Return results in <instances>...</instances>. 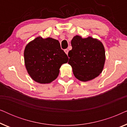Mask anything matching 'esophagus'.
Returning a JSON list of instances; mask_svg holds the SVG:
<instances>
[{
    "label": "esophagus",
    "mask_w": 127,
    "mask_h": 127,
    "mask_svg": "<svg viewBox=\"0 0 127 127\" xmlns=\"http://www.w3.org/2000/svg\"><path fill=\"white\" fill-rule=\"evenodd\" d=\"M64 51H65V53L67 55V54H68V50H67V49H65V50H64Z\"/></svg>",
    "instance_id": "esophagus-1"
}]
</instances>
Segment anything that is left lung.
<instances>
[{
  "label": "left lung",
  "instance_id": "obj_1",
  "mask_svg": "<svg viewBox=\"0 0 127 127\" xmlns=\"http://www.w3.org/2000/svg\"><path fill=\"white\" fill-rule=\"evenodd\" d=\"M72 49L68 53V64L80 81L94 79L103 70L106 60L103 44L99 40L88 36L76 35L71 40Z\"/></svg>",
  "mask_w": 127,
  "mask_h": 127
}]
</instances>
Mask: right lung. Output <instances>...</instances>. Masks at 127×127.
Wrapping results in <instances>:
<instances>
[{
    "mask_svg": "<svg viewBox=\"0 0 127 127\" xmlns=\"http://www.w3.org/2000/svg\"><path fill=\"white\" fill-rule=\"evenodd\" d=\"M24 62L31 77L40 84H49L57 79L62 64L68 57L58 40L39 36L29 42L24 50Z\"/></svg>",
    "mask_w": 127,
    "mask_h": 127,
    "instance_id": "right-lung-1",
    "label": "right lung"
}]
</instances>
